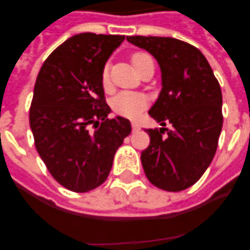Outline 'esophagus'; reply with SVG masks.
<instances>
[{
	"label": "esophagus",
	"mask_w": 250,
	"mask_h": 250,
	"mask_svg": "<svg viewBox=\"0 0 250 250\" xmlns=\"http://www.w3.org/2000/svg\"><path fill=\"white\" fill-rule=\"evenodd\" d=\"M140 129V125H137V123H135V122H132V131L133 132H136V131H139Z\"/></svg>",
	"instance_id": "obj_1"
}]
</instances>
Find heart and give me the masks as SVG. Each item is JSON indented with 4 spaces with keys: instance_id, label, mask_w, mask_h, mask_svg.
Instances as JSON below:
<instances>
[{
    "instance_id": "obj_1",
    "label": "heart",
    "mask_w": 250,
    "mask_h": 250,
    "mask_svg": "<svg viewBox=\"0 0 250 250\" xmlns=\"http://www.w3.org/2000/svg\"><path fill=\"white\" fill-rule=\"evenodd\" d=\"M132 64L137 72L141 68H144L146 64H153L152 57L146 53H135L131 58ZM102 84L104 86H109V74L107 70L102 72ZM148 107V98L141 93H133V92H121L117 96H114L111 100V109L122 117L128 119H137L144 110Z\"/></svg>"
}]
</instances>
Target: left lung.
Here are the masks:
<instances>
[{
    "label": "left lung",
    "instance_id": "8db88e82",
    "mask_svg": "<svg viewBox=\"0 0 250 250\" xmlns=\"http://www.w3.org/2000/svg\"><path fill=\"white\" fill-rule=\"evenodd\" d=\"M127 40L150 53L161 68L162 89L149 115L162 127L146 129L150 144L141 152L145 175L161 189H187L201 178L217 150L223 125L221 85L193 45L172 37Z\"/></svg>",
    "mask_w": 250,
    "mask_h": 250
}]
</instances>
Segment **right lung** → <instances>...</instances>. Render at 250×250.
Returning a JSON list of instances; mask_svg holds the SVG:
<instances>
[{
  "instance_id": "1",
  "label": "right lung",
  "mask_w": 250,
  "mask_h": 250,
  "mask_svg": "<svg viewBox=\"0 0 250 250\" xmlns=\"http://www.w3.org/2000/svg\"><path fill=\"white\" fill-rule=\"evenodd\" d=\"M123 40L119 35H75L46 58L37 75L29 109L35 145L53 178L72 192L101 186L131 133L128 119H107L111 109L102 84L106 62Z\"/></svg>"
}]
</instances>
